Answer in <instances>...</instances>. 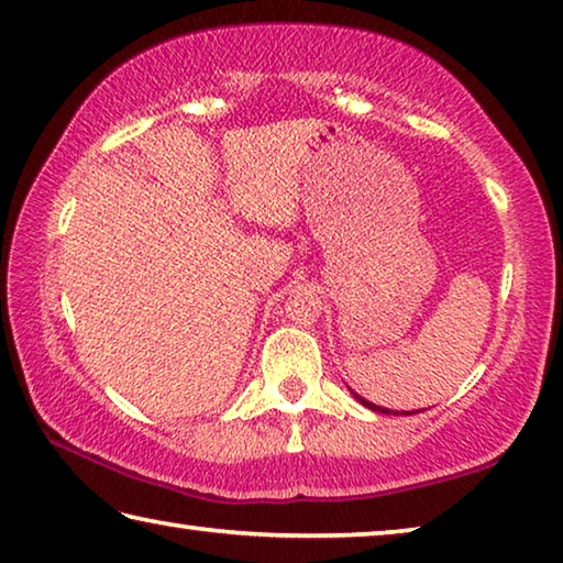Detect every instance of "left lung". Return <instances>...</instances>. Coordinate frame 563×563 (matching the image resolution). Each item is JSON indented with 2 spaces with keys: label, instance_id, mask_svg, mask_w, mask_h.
<instances>
[{
  "label": "left lung",
  "instance_id": "obj_1",
  "mask_svg": "<svg viewBox=\"0 0 563 563\" xmlns=\"http://www.w3.org/2000/svg\"><path fill=\"white\" fill-rule=\"evenodd\" d=\"M350 393H352V389H350ZM352 395H355V399H357L360 405H365L367 409H373V412H383V415H399V412H395V409H387V407H379V405H375V402H367V399H365V397H360L357 393H352ZM417 412H422V409H417ZM417 412H402V415H417Z\"/></svg>",
  "mask_w": 563,
  "mask_h": 563
}]
</instances>
